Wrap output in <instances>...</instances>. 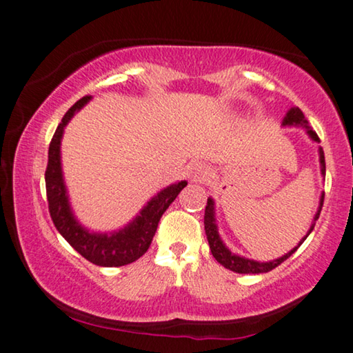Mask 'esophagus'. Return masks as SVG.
<instances>
[{
	"instance_id": "1",
	"label": "esophagus",
	"mask_w": 353,
	"mask_h": 353,
	"mask_svg": "<svg viewBox=\"0 0 353 353\" xmlns=\"http://www.w3.org/2000/svg\"><path fill=\"white\" fill-rule=\"evenodd\" d=\"M188 175L192 183H205L210 176V167L203 162H194L188 167Z\"/></svg>"
}]
</instances>
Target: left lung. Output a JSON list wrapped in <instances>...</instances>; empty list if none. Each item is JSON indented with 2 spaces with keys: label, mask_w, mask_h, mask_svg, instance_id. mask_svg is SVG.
<instances>
[{
  "label": "left lung",
  "mask_w": 353,
  "mask_h": 353,
  "mask_svg": "<svg viewBox=\"0 0 353 353\" xmlns=\"http://www.w3.org/2000/svg\"><path fill=\"white\" fill-rule=\"evenodd\" d=\"M283 125H304L305 129H307V134L310 135V139H312L316 143H320L319 135H316L315 130H312L307 125V119H305L304 113L298 108V106H296V108H291L288 111L287 116H285V119H283ZM320 164H321V173H323V175H325V172H326L325 154H323V150H321V148H320ZM323 199H325V194H321L320 207H319V212H316L315 218H314V224H312V226H310L309 232L305 234V237L301 240L298 247H294L290 253L283 254L282 258L274 259V261H269V263H258V261H253V259H247V258L237 256V254L231 253L226 247H224L223 240L219 239L216 224H214L213 201H212V199H208L207 207H205V216H203V224H205V234H207L208 245H210L212 254H213L214 259H216L219 264L224 265V268L229 269V270H232V272H237V274H264V272H269V270L275 269V268H277V265H280L283 261H287V259L291 256V254H293L296 250L301 247V243H303L304 240L307 239L309 234L312 232V229L315 226V221L320 216L321 207H323Z\"/></svg>",
  "instance_id": "left-lung-1"
}]
</instances>
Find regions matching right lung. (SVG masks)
Here are the masks:
<instances>
[{
	"label": "right lung",
	"instance_id": "obj_1",
	"mask_svg": "<svg viewBox=\"0 0 353 353\" xmlns=\"http://www.w3.org/2000/svg\"><path fill=\"white\" fill-rule=\"evenodd\" d=\"M89 100L90 97L85 95L66 111L50 140L49 159L44 175L49 213L57 231L81 256H84L92 264L103 265V268H119V265L137 261L148 252L161 216L188 183L180 181L162 189L148 202L139 216L119 232L110 234V236L108 234H90L81 228L70 210L68 197H66L62 167H60V140L63 135V127L68 124L76 111L83 108Z\"/></svg>",
	"mask_w": 353,
	"mask_h": 353
}]
</instances>
